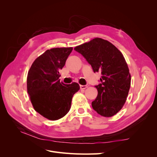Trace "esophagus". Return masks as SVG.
I'll use <instances>...</instances> for the list:
<instances>
[{
	"label": "esophagus",
	"mask_w": 157,
	"mask_h": 157,
	"mask_svg": "<svg viewBox=\"0 0 157 157\" xmlns=\"http://www.w3.org/2000/svg\"><path fill=\"white\" fill-rule=\"evenodd\" d=\"M86 88H88L87 85H80V88L81 90H84V89H86Z\"/></svg>",
	"instance_id": "34e87169"
}]
</instances>
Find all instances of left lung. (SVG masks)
<instances>
[{
	"label": "left lung",
	"instance_id": "obj_1",
	"mask_svg": "<svg viewBox=\"0 0 157 157\" xmlns=\"http://www.w3.org/2000/svg\"><path fill=\"white\" fill-rule=\"evenodd\" d=\"M91 65L94 73L101 71L99 84L96 85L98 96L92 106L99 115H115L126 102L131 82V76L121 52L111 42L100 38L74 48Z\"/></svg>",
	"mask_w": 157,
	"mask_h": 157
}]
</instances>
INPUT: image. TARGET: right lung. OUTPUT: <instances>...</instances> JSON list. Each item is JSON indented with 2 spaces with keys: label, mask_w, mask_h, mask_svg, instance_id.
Listing matches in <instances>:
<instances>
[{
  "label": "right lung",
  "mask_w": 157,
  "mask_h": 157,
  "mask_svg": "<svg viewBox=\"0 0 157 157\" xmlns=\"http://www.w3.org/2000/svg\"><path fill=\"white\" fill-rule=\"evenodd\" d=\"M73 48L47 50L33 63L28 72L27 92L35 110L51 121L63 117L71 109L78 83L60 82L59 71L63 67Z\"/></svg>",
  "instance_id": "add662e5"
}]
</instances>
